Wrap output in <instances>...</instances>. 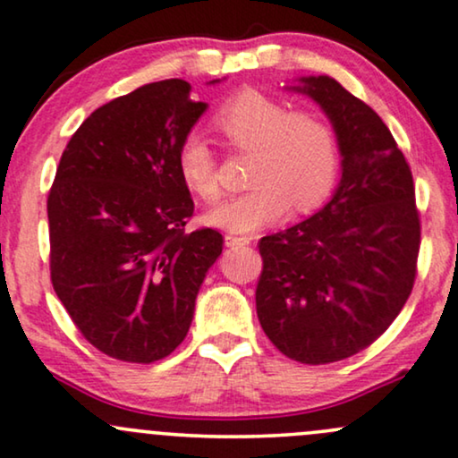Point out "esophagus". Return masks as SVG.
<instances>
[{
	"mask_svg": "<svg viewBox=\"0 0 458 458\" xmlns=\"http://www.w3.org/2000/svg\"><path fill=\"white\" fill-rule=\"evenodd\" d=\"M224 242L228 247H245L251 242V236H234V234H225Z\"/></svg>",
	"mask_w": 458,
	"mask_h": 458,
	"instance_id": "obj_1",
	"label": "esophagus"
}]
</instances>
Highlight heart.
<instances>
[{
    "label": "heart",
    "instance_id": "b5f03b06",
    "mask_svg": "<svg viewBox=\"0 0 458 458\" xmlns=\"http://www.w3.org/2000/svg\"><path fill=\"white\" fill-rule=\"evenodd\" d=\"M217 129L236 149L253 152L249 192L207 211V224L234 234L256 233L292 209L312 211L327 199L338 177V139L315 112H289L285 103L259 90H241L219 107ZM183 183L202 200L222 194L217 158L205 135L190 131L177 149Z\"/></svg>",
    "mask_w": 458,
    "mask_h": 458
}]
</instances>
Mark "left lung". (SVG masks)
Returning a JSON list of instances; mask_svg holds the SVG:
<instances>
[{
  "mask_svg": "<svg viewBox=\"0 0 458 458\" xmlns=\"http://www.w3.org/2000/svg\"><path fill=\"white\" fill-rule=\"evenodd\" d=\"M285 90L327 115L340 182L315 216L259 241L256 309L283 355L321 366L366 349L395 321L414 285L420 222L408 162L372 107L329 75Z\"/></svg>",
  "mask_w": 458,
  "mask_h": 458,
  "instance_id": "left-lung-1",
  "label": "left lung"
}]
</instances>
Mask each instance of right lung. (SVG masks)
<instances>
[{
    "label": "right lung",
    "mask_w": 458,
    "mask_h": 458,
    "mask_svg": "<svg viewBox=\"0 0 458 458\" xmlns=\"http://www.w3.org/2000/svg\"><path fill=\"white\" fill-rule=\"evenodd\" d=\"M207 107L183 80L146 84L95 109L61 156L52 287L84 338L120 361H158L183 343L222 256L217 230L183 233L194 202L177 149Z\"/></svg>",
    "instance_id": "add662e5"
}]
</instances>
